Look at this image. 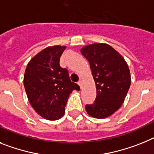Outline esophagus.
I'll return each mask as SVG.
<instances>
[{
	"mask_svg": "<svg viewBox=\"0 0 154 154\" xmlns=\"http://www.w3.org/2000/svg\"><path fill=\"white\" fill-rule=\"evenodd\" d=\"M77 84L80 85V87H81V88H82L81 87V86H82V81H79L78 82H77Z\"/></svg>",
	"mask_w": 154,
	"mask_h": 154,
	"instance_id": "34e87169",
	"label": "esophagus"
}]
</instances>
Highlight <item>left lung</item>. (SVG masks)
I'll return each mask as SVG.
<instances>
[{
    "label": "left lung",
    "instance_id": "1",
    "mask_svg": "<svg viewBox=\"0 0 154 154\" xmlns=\"http://www.w3.org/2000/svg\"><path fill=\"white\" fill-rule=\"evenodd\" d=\"M88 61L96 87L95 103L85 106L88 114L103 119L114 113L125 102L131 74L123 56L106 43H94L81 49Z\"/></svg>",
    "mask_w": 154,
    "mask_h": 154
}]
</instances>
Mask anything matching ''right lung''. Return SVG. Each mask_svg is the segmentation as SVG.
<instances>
[{
    "mask_svg": "<svg viewBox=\"0 0 154 154\" xmlns=\"http://www.w3.org/2000/svg\"><path fill=\"white\" fill-rule=\"evenodd\" d=\"M66 46L45 48L28 63L23 84L33 109L43 118L56 121L63 117L67 100L79 85L71 82L66 69L59 66Z\"/></svg>",
    "mask_w": 154,
    "mask_h": 154,
    "instance_id": "1",
    "label": "right lung"
}]
</instances>
